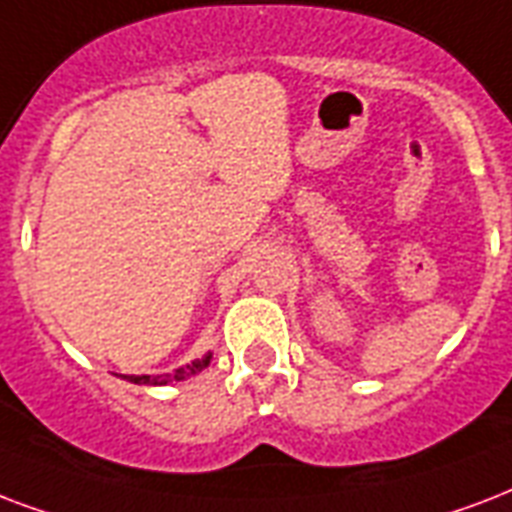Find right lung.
I'll use <instances>...</instances> for the list:
<instances>
[{
  "instance_id": "right-lung-1",
  "label": "right lung",
  "mask_w": 512,
  "mask_h": 512,
  "mask_svg": "<svg viewBox=\"0 0 512 512\" xmlns=\"http://www.w3.org/2000/svg\"><path fill=\"white\" fill-rule=\"evenodd\" d=\"M209 362H212V351L201 357V360L190 362L185 368H177L174 373H166V376H123L131 384H171V381H185V378L195 376V373H201L204 368H209Z\"/></svg>"
}]
</instances>
